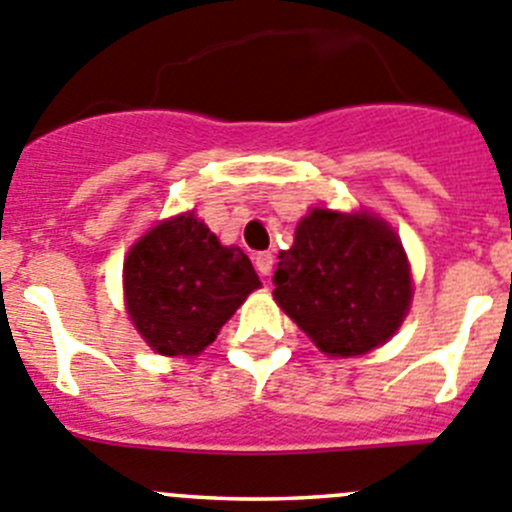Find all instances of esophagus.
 I'll return each mask as SVG.
<instances>
[{
    "instance_id": "34e87169",
    "label": "esophagus",
    "mask_w": 512,
    "mask_h": 512,
    "mask_svg": "<svg viewBox=\"0 0 512 512\" xmlns=\"http://www.w3.org/2000/svg\"><path fill=\"white\" fill-rule=\"evenodd\" d=\"M272 262H275L272 252H257V255H255V267H257V272H260L262 278H267V275L272 272Z\"/></svg>"
}]
</instances>
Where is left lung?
<instances>
[{
    "mask_svg": "<svg viewBox=\"0 0 512 512\" xmlns=\"http://www.w3.org/2000/svg\"><path fill=\"white\" fill-rule=\"evenodd\" d=\"M275 300L328 356H364L399 331L412 272L394 229L369 212L310 209L280 252Z\"/></svg>",
    "mask_w": 512,
    "mask_h": 512,
    "instance_id": "8db88e82",
    "label": "left lung"
}]
</instances>
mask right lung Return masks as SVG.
<instances>
[{
  "label": "right lung",
  "mask_w": 512,
  "mask_h": 512,
  "mask_svg": "<svg viewBox=\"0 0 512 512\" xmlns=\"http://www.w3.org/2000/svg\"><path fill=\"white\" fill-rule=\"evenodd\" d=\"M260 288L240 247H224L194 212L156 224L123 265L128 318L161 356H199Z\"/></svg>",
  "instance_id": "1"
}]
</instances>
